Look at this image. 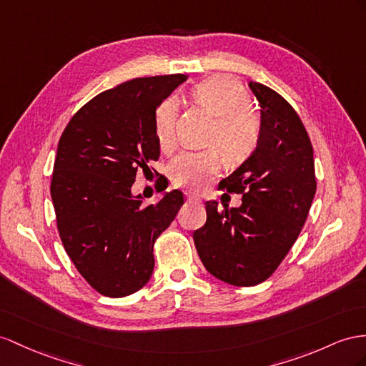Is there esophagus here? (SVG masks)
Returning <instances> with one entry per match:
<instances>
[{
	"label": "esophagus",
	"mask_w": 366,
	"mask_h": 366,
	"mask_svg": "<svg viewBox=\"0 0 366 366\" xmlns=\"http://www.w3.org/2000/svg\"><path fill=\"white\" fill-rule=\"evenodd\" d=\"M185 198H187V201H189V202H201V198H198V196L192 194V193H187Z\"/></svg>",
	"instance_id": "esophagus-1"
}]
</instances>
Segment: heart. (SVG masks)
Wrapping results in <instances>:
<instances>
[{"label": "heart", "mask_w": 366, "mask_h": 366, "mask_svg": "<svg viewBox=\"0 0 366 366\" xmlns=\"http://www.w3.org/2000/svg\"><path fill=\"white\" fill-rule=\"evenodd\" d=\"M192 99L213 116L205 144L199 152H184L170 167L172 182L193 192H201L218 174L222 159L239 165L254 154L259 144L263 122L250 105V96L241 83L230 76H212L192 89ZM177 102L167 97L154 111V133L162 152L176 144Z\"/></svg>", "instance_id": "obj_1"}]
</instances>
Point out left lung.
I'll list each match as a JSON object with an SVG mask.
<instances>
[{
    "label": "left lung",
    "mask_w": 366,
    "mask_h": 366,
    "mask_svg": "<svg viewBox=\"0 0 366 366\" xmlns=\"http://www.w3.org/2000/svg\"><path fill=\"white\" fill-rule=\"evenodd\" d=\"M261 105V137L247 161L219 182L239 193L238 209L205 202L207 221L193 233L202 264L233 286H255L272 275L302 232L317 190L311 139L290 103L249 83Z\"/></svg>",
    "instance_id": "left-lung-1"
}]
</instances>
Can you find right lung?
I'll list each match as a JSON object with an SVG mask.
<instances>
[{
	"instance_id": "right-lung-1",
	"label": "right lung",
	"mask_w": 366,
	"mask_h": 366,
	"mask_svg": "<svg viewBox=\"0 0 366 366\" xmlns=\"http://www.w3.org/2000/svg\"><path fill=\"white\" fill-rule=\"evenodd\" d=\"M185 80L184 74L139 77L103 91L60 137L51 181L59 235L80 275L102 295L127 297L148 283L154 242L184 204L173 190L145 207L131 185L161 154L157 105Z\"/></svg>"
}]
</instances>
